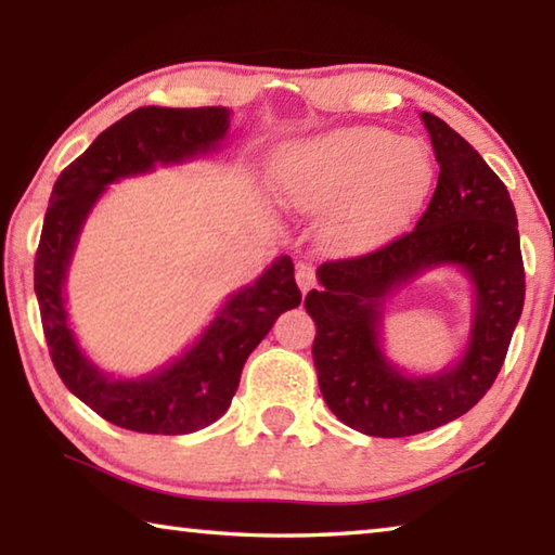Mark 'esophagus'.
Returning a JSON list of instances; mask_svg holds the SVG:
<instances>
[{
  "mask_svg": "<svg viewBox=\"0 0 555 555\" xmlns=\"http://www.w3.org/2000/svg\"><path fill=\"white\" fill-rule=\"evenodd\" d=\"M296 281L300 294H308V291L315 288V269L311 264H298L296 267Z\"/></svg>",
  "mask_w": 555,
  "mask_h": 555,
  "instance_id": "obj_1",
  "label": "esophagus"
}]
</instances>
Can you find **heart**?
I'll return each mask as SVG.
<instances>
[{"instance_id": "obj_1", "label": "heart", "mask_w": 555, "mask_h": 555, "mask_svg": "<svg viewBox=\"0 0 555 555\" xmlns=\"http://www.w3.org/2000/svg\"><path fill=\"white\" fill-rule=\"evenodd\" d=\"M434 185V158L418 139L347 127L298 144L281 158L276 191L291 208L326 212L331 249L360 255L406 228Z\"/></svg>"}]
</instances>
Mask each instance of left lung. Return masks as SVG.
Wrapping results in <instances>:
<instances>
[{"instance_id": "8db88e82", "label": "left lung", "mask_w": 555, "mask_h": 555, "mask_svg": "<svg viewBox=\"0 0 555 555\" xmlns=\"http://www.w3.org/2000/svg\"><path fill=\"white\" fill-rule=\"evenodd\" d=\"M440 166L416 228L360 257L318 269L323 288L306 296L315 323L318 387L345 426L364 436L403 438L467 413L500 374L524 308V261L509 191L485 158L443 119L421 112ZM463 268L476 286L464 357L430 378H409L383 357V304L421 270Z\"/></svg>"}]
</instances>
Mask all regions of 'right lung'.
Here are the masks:
<instances>
[{
	"label": "right lung",
	"mask_w": 555,
	"mask_h": 555,
	"mask_svg": "<svg viewBox=\"0 0 555 555\" xmlns=\"http://www.w3.org/2000/svg\"><path fill=\"white\" fill-rule=\"evenodd\" d=\"M230 129L224 107H139L107 127L53 185L34 261V288L53 367L82 403L119 428L183 436L230 409L251 350L276 318L300 304L294 261L279 257L255 284L228 298L178 360L149 377L115 379L80 352L65 311V274L88 212L109 183L215 152Z\"/></svg>",
	"instance_id": "add662e5"
}]
</instances>
